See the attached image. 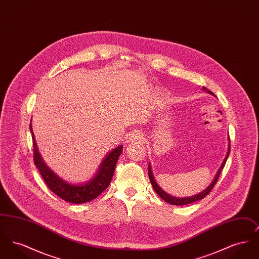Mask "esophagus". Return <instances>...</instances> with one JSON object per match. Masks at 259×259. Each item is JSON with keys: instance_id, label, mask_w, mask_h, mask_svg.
<instances>
[{"instance_id": "esophagus-1", "label": "esophagus", "mask_w": 259, "mask_h": 259, "mask_svg": "<svg viewBox=\"0 0 259 259\" xmlns=\"http://www.w3.org/2000/svg\"><path fill=\"white\" fill-rule=\"evenodd\" d=\"M144 139V135L140 131H134L129 135V141L130 142H141Z\"/></svg>"}]
</instances>
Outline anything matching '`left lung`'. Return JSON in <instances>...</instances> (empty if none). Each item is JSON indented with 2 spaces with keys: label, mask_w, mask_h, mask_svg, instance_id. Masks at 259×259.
<instances>
[{
  "label": "left lung",
  "mask_w": 259,
  "mask_h": 259,
  "mask_svg": "<svg viewBox=\"0 0 259 259\" xmlns=\"http://www.w3.org/2000/svg\"><path fill=\"white\" fill-rule=\"evenodd\" d=\"M203 89H204V90H207V88H206V87H203ZM207 91H208V93H209V94L214 95V94H213L212 92H210L209 90H207ZM229 153H230V146H229V148H228V152H227V154H226V157L224 158V160L222 162V166H221V168H220L219 172L217 174V176H215L214 180L212 181V183H211V184H210V185H209V186L205 189V190H203L202 192L198 193L196 195L190 196V197H174V196L169 195L168 193H166V192L161 188L160 186H158V185L156 184V182H155V180H154V178H153L152 172H151L150 164L148 165V177H149L150 183H151V185L153 186V189L155 190V192H156V193H157V194H158V195H159V196H160L164 201H166L167 203L172 204V205H176V206H184V205H187V204H190V203H194V202H196V201H199V200H201V199L206 197V196L209 194V192L211 191V189L213 188V186H214L215 184L218 183L219 178H220V175H221L222 169H223V167H224V165H225V163H226V160H227V158H228V156H229Z\"/></svg>",
  "instance_id": "1"
}]
</instances>
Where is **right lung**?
Masks as SVG:
<instances>
[{"label": "right lung", "instance_id": "add662e5", "mask_svg": "<svg viewBox=\"0 0 259 259\" xmlns=\"http://www.w3.org/2000/svg\"><path fill=\"white\" fill-rule=\"evenodd\" d=\"M30 131L33 139V157L34 163L44 179L45 183L49 186L50 190L56 194L62 200L73 204H82L90 202L99 195L109 186L111 183L115 165L122 152L123 146H118L113 150L110 151L105 159L102 161L96 176L91 179L88 183L83 185H71L63 181L55 172H52L47 164L41 159L38 153L37 145L35 142V136L33 134L32 125L30 124Z\"/></svg>", "mask_w": 259, "mask_h": 259}]
</instances>
